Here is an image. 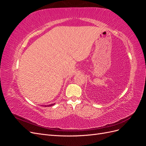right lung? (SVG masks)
Returning a JSON list of instances; mask_svg holds the SVG:
<instances>
[{"mask_svg":"<svg viewBox=\"0 0 146 146\" xmlns=\"http://www.w3.org/2000/svg\"><path fill=\"white\" fill-rule=\"evenodd\" d=\"M55 104H51V105H45V107H49V106H50H50H53V105H54Z\"/></svg>","mask_w":146,"mask_h":146,"instance_id":"add662e5","label":"right lung"}]
</instances>
